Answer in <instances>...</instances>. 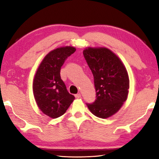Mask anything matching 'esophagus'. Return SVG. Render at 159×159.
Listing matches in <instances>:
<instances>
[{
  "label": "esophagus",
  "instance_id": "1",
  "mask_svg": "<svg viewBox=\"0 0 159 159\" xmlns=\"http://www.w3.org/2000/svg\"><path fill=\"white\" fill-rule=\"evenodd\" d=\"M80 97H81V95H80V93H78V94H76V95H75V98H76V99L80 98Z\"/></svg>",
  "mask_w": 159,
  "mask_h": 159
}]
</instances>
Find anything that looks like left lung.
Segmentation results:
<instances>
[{"instance_id":"1","label":"left lung","mask_w":159,"mask_h":159,"mask_svg":"<svg viewBox=\"0 0 159 159\" xmlns=\"http://www.w3.org/2000/svg\"><path fill=\"white\" fill-rule=\"evenodd\" d=\"M83 55L94 76L96 99L87 104L97 117L107 118L115 114L127 99L129 76L120 58L107 48H86Z\"/></svg>"}]
</instances>
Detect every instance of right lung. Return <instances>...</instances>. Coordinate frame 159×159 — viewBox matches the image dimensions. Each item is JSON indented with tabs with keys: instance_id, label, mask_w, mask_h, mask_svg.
Wrapping results in <instances>:
<instances>
[{
	"instance_id": "1",
	"label": "right lung",
	"mask_w": 159,
	"mask_h": 159,
	"mask_svg": "<svg viewBox=\"0 0 159 159\" xmlns=\"http://www.w3.org/2000/svg\"><path fill=\"white\" fill-rule=\"evenodd\" d=\"M75 51L76 48L72 46L60 47L50 51L35 74L33 82L35 100L41 111L52 118L62 116L75 99L67 91L60 76L61 66Z\"/></svg>"
}]
</instances>
